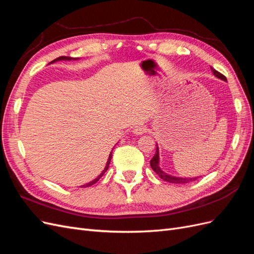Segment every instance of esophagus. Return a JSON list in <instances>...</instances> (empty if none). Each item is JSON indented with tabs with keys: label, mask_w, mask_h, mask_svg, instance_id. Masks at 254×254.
<instances>
[{
	"label": "esophagus",
	"mask_w": 254,
	"mask_h": 254,
	"mask_svg": "<svg viewBox=\"0 0 254 254\" xmlns=\"http://www.w3.org/2000/svg\"><path fill=\"white\" fill-rule=\"evenodd\" d=\"M146 130H147V128H146L145 126L143 125H136L134 128H133V133L135 135H141L143 134L144 132H146Z\"/></svg>",
	"instance_id": "obj_1"
}]
</instances>
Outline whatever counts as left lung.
<instances>
[{"mask_svg":"<svg viewBox=\"0 0 254 254\" xmlns=\"http://www.w3.org/2000/svg\"><path fill=\"white\" fill-rule=\"evenodd\" d=\"M211 70H212L213 74L216 76L217 78L227 81V78L225 77V76L222 75V74H220L219 72H217L212 66H211ZM150 166H151L152 170L155 171V173L160 177L161 179L164 180V181L170 182V183L184 184V183H189V182H191V181H195L198 178V177H195V178H181V177H175V176H171V175H167L166 173H164L162 170H161L160 166H159V147H158V145H157V149H156L155 156H153L152 159L150 160Z\"/></svg>","mask_w":254,"mask_h":254,"instance_id":"obj_1","label":"left lung"}]
</instances>
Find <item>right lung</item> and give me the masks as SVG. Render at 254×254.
Listing matches in <instances>:
<instances>
[{"instance_id": "add662e5", "label": "right lung", "mask_w": 254, "mask_h": 254, "mask_svg": "<svg viewBox=\"0 0 254 254\" xmlns=\"http://www.w3.org/2000/svg\"><path fill=\"white\" fill-rule=\"evenodd\" d=\"M76 59H78V58H72V57H67V56H60V57H58V58H56L55 60H53L52 63H50V64H53V63H56V61H60V60H76ZM111 158H112V151L110 152V155H109V158H108V161H107V164H106V166H105V168H104V171L101 173V175H99L97 178H95L94 180H92V181H90L89 183H87V184H83V186H81L80 188H88V187H91V186H93L94 183H96L99 179L102 178L103 177V175L107 172V170H108V167H109V164H110V161H111Z\"/></svg>"}]
</instances>
